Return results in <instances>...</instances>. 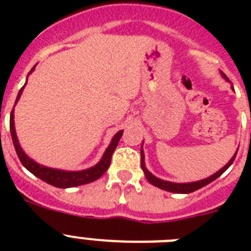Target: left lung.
I'll list each match as a JSON object with an SVG mask.
<instances>
[{
	"label": "left lung",
	"mask_w": 251,
	"mask_h": 251,
	"mask_svg": "<svg viewBox=\"0 0 251 251\" xmlns=\"http://www.w3.org/2000/svg\"><path fill=\"white\" fill-rule=\"evenodd\" d=\"M223 76L225 77L226 80H227V77H226L225 74H223ZM232 89H234V88H232ZM236 153H238V151H236ZM236 153H235L234 157H232V158L227 162V165L224 166L220 171H217L216 174H214L212 176L207 177V178H205V179H201V181H196V182L175 183V182H170V181H165V179L157 178L156 176H153V175L151 174L150 171H148L145 166V153H143V148H141V166H142V170H143V172H145L146 178L148 179V182H150L151 185L156 186V187L161 188V190H165V191L174 192V194H190V192H194V191H196V190H199V188L208 185V183L212 182L214 179H216L217 177H220L221 175H223L224 172H225V171L232 165V162H234L235 157H236Z\"/></svg>",
	"instance_id": "1"
}]
</instances>
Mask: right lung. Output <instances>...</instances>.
Returning <instances> with one entry per match:
<instances>
[{"mask_svg":"<svg viewBox=\"0 0 251 251\" xmlns=\"http://www.w3.org/2000/svg\"><path fill=\"white\" fill-rule=\"evenodd\" d=\"M35 66L31 69V72L28 73V75L34 72ZM22 90L24 88H21L17 95L16 101L19 100L20 95L22 94ZM10 130H11V137H12L13 146H15V150H16L17 156H19L20 161L24 165V167L26 170H28L32 175H35L36 177H39L40 179L45 181L49 185H52L55 187L60 188H68V187H75V186L80 185H86V183H90L95 179H98L99 177L103 176L105 174V171L108 170L110 165V159H112V154L114 152V150L118 146V142L121 139L122 134H123V130H119L118 133H115V136L113 137L112 142H110L109 147L106 148V151L104 152L103 157H101L100 161L92 168H88V170L84 171H63V170H55V168H49L45 166H41L39 163H36L35 161L27 157L24 151H22L21 146L19 143V139L16 136V130H15V122H13V109L11 112L10 115Z\"/></svg>","mask_w":251,"mask_h":251,"instance_id":"add662e5","label":"right lung"}]
</instances>
